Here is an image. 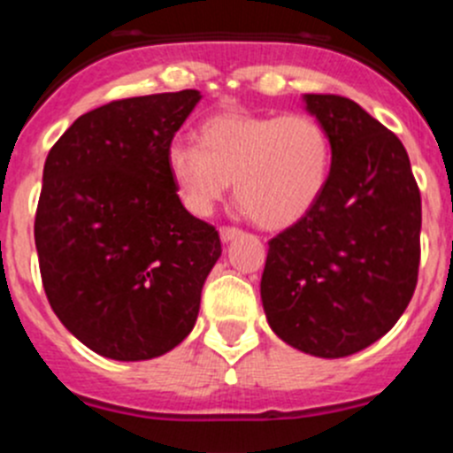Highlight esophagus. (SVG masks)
I'll return each instance as SVG.
<instances>
[{
    "instance_id": "34e87169",
    "label": "esophagus",
    "mask_w": 453,
    "mask_h": 453,
    "mask_svg": "<svg viewBox=\"0 0 453 453\" xmlns=\"http://www.w3.org/2000/svg\"><path fill=\"white\" fill-rule=\"evenodd\" d=\"M219 234H221V241H232V239H236V236L241 234V230L239 227H230V226H226V227H221V230H219Z\"/></svg>"
}]
</instances>
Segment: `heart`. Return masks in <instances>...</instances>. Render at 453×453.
Wrapping results in <instances>:
<instances>
[{
    "instance_id": "1",
    "label": "heart",
    "mask_w": 453,
    "mask_h": 453,
    "mask_svg": "<svg viewBox=\"0 0 453 453\" xmlns=\"http://www.w3.org/2000/svg\"><path fill=\"white\" fill-rule=\"evenodd\" d=\"M331 165V136L306 113H214L198 127V147L167 150V172L189 212H212L234 180L236 201L265 230L306 217L326 189Z\"/></svg>"
}]
</instances>
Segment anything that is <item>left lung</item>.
Wrapping results in <instances>:
<instances>
[{
    "label": "left lung",
    "instance_id": "obj_1",
    "mask_svg": "<svg viewBox=\"0 0 453 453\" xmlns=\"http://www.w3.org/2000/svg\"><path fill=\"white\" fill-rule=\"evenodd\" d=\"M333 145L311 212L268 241L261 302L274 333L315 357H346L387 335L413 297L420 189L400 138L357 103L306 93Z\"/></svg>",
    "mask_w": 453,
    "mask_h": 453
}]
</instances>
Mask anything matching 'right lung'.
Segmentation results:
<instances>
[{"label": "right lung", "mask_w": 453, "mask_h": 453, "mask_svg": "<svg viewBox=\"0 0 453 453\" xmlns=\"http://www.w3.org/2000/svg\"><path fill=\"white\" fill-rule=\"evenodd\" d=\"M201 93L113 100L50 147L35 212L46 299L91 350L120 362L179 346L221 257L214 226L192 217L167 150Z\"/></svg>", "instance_id": "add662e5"}]
</instances>
